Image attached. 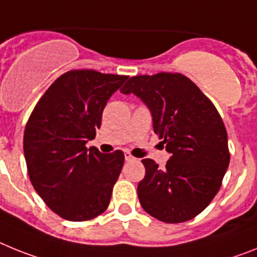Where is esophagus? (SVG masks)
<instances>
[{"label": "esophagus", "mask_w": 257, "mask_h": 257, "mask_svg": "<svg viewBox=\"0 0 257 257\" xmlns=\"http://www.w3.org/2000/svg\"><path fill=\"white\" fill-rule=\"evenodd\" d=\"M125 160L126 162H132V160H136V158L131 153H125Z\"/></svg>", "instance_id": "obj_1"}]
</instances>
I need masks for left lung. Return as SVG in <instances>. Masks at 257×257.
<instances>
[{"label":"left lung","mask_w":257,"mask_h":257,"mask_svg":"<svg viewBox=\"0 0 257 257\" xmlns=\"http://www.w3.org/2000/svg\"><path fill=\"white\" fill-rule=\"evenodd\" d=\"M120 90L146 103L155 135L172 154L164 168L142 160L146 173L137 187L142 208L163 222L189 221L215 198L230 162L221 116L182 73L133 76Z\"/></svg>","instance_id":"8db88e82"}]
</instances>
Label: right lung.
Returning a JSON list of instances; mask_svg holds the SVG:
<instances>
[{
  "label": "right lung",
  "instance_id": "1",
  "mask_svg": "<svg viewBox=\"0 0 257 257\" xmlns=\"http://www.w3.org/2000/svg\"><path fill=\"white\" fill-rule=\"evenodd\" d=\"M128 76L72 70L39 99L23 137L27 171L46 206L68 221H88L107 209L124 153L85 146L101 126L107 101Z\"/></svg>",
  "mask_w": 257,
  "mask_h": 257
}]
</instances>
